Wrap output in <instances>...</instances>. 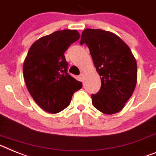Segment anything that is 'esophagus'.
Listing matches in <instances>:
<instances>
[{
  "label": "esophagus",
  "mask_w": 156,
  "mask_h": 156,
  "mask_svg": "<svg viewBox=\"0 0 156 156\" xmlns=\"http://www.w3.org/2000/svg\"><path fill=\"white\" fill-rule=\"evenodd\" d=\"M78 78H79L80 81H82H82H83V80H84V74H80L79 77H78Z\"/></svg>",
  "instance_id": "1"
}]
</instances>
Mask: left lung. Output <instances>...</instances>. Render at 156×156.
Listing matches in <instances>:
<instances>
[{
  "mask_svg": "<svg viewBox=\"0 0 156 156\" xmlns=\"http://www.w3.org/2000/svg\"><path fill=\"white\" fill-rule=\"evenodd\" d=\"M89 47L94 66L101 76V87L92 94V103L106 115L124 108L136 87V61L130 48L119 36L101 29H86L81 42Z\"/></svg>",
  "mask_w": 156,
  "mask_h": 156,
  "instance_id": "obj_1",
  "label": "left lung"
}]
</instances>
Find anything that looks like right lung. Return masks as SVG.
<instances>
[{
	"label": "right lung",
	"mask_w": 156,
	"mask_h": 156,
	"mask_svg": "<svg viewBox=\"0 0 156 156\" xmlns=\"http://www.w3.org/2000/svg\"><path fill=\"white\" fill-rule=\"evenodd\" d=\"M80 37L76 30L55 31L30 46L23 66L24 81L31 97L43 110L55 114L68 107L82 82L67 73L64 52Z\"/></svg>",
	"instance_id": "1"
}]
</instances>
